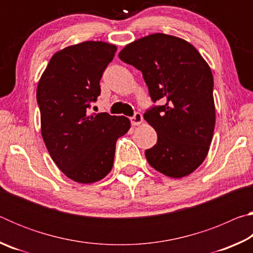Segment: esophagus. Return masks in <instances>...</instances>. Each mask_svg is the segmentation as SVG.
<instances>
[{
	"instance_id": "esophagus-1",
	"label": "esophagus",
	"mask_w": 253,
	"mask_h": 253,
	"mask_svg": "<svg viewBox=\"0 0 253 253\" xmlns=\"http://www.w3.org/2000/svg\"><path fill=\"white\" fill-rule=\"evenodd\" d=\"M130 122H131V125L134 126L140 125V124L143 123V115L140 113H135L134 116L130 118Z\"/></svg>"
}]
</instances>
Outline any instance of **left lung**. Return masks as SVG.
Masks as SVG:
<instances>
[{
  "mask_svg": "<svg viewBox=\"0 0 253 253\" xmlns=\"http://www.w3.org/2000/svg\"><path fill=\"white\" fill-rule=\"evenodd\" d=\"M118 57L142 71L151 99L162 102L144 114L157 132L145 151L148 163L169 177L191 174L207 157L215 125L209 65L188 42L163 33L134 41Z\"/></svg>",
  "mask_w": 253,
  "mask_h": 253,
  "instance_id": "8db88e82",
  "label": "left lung"
}]
</instances>
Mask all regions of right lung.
I'll use <instances>...</instances> for the list:
<instances>
[{
    "label": "right lung",
    "instance_id": "1",
    "mask_svg": "<svg viewBox=\"0 0 253 253\" xmlns=\"http://www.w3.org/2000/svg\"><path fill=\"white\" fill-rule=\"evenodd\" d=\"M116 50L100 41L68 46L51 58L38 84L45 146L58 168L78 183L97 182L110 172L117 139L130 127L124 116L88 110Z\"/></svg>",
    "mask_w": 253,
    "mask_h": 253
}]
</instances>
